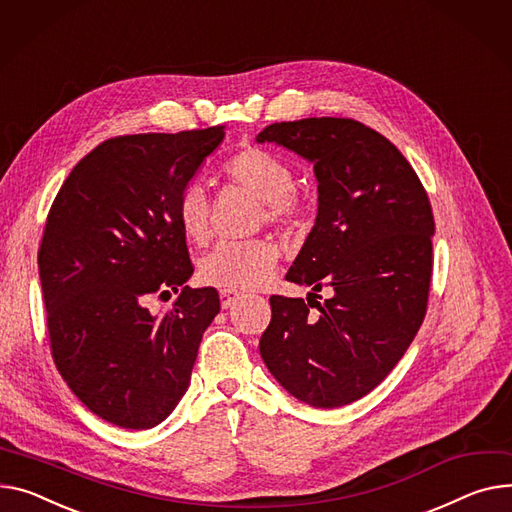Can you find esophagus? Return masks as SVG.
I'll return each mask as SVG.
<instances>
[{"label": "esophagus", "mask_w": 512, "mask_h": 512, "mask_svg": "<svg viewBox=\"0 0 512 512\" xmlns=\"http://www.w3.org/2000/svg\"><path fill=\"white\" fill-rule=\"evenodd\" d=\"M241 298H243V294L236 292V290H220V304H222V309H230V306L236 304Z\"/></svg>", "instance_id": "1"}]
</instances>
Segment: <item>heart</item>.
Instances as JSON below:
<instances>
[{"mask_svg": "<svg viewBox=\"0 0 512 512\" xmlns=\"http://www.w3.org/2000/svg\"><path fill=\"white\" fill-rule=\"evenodd\" d=\"M226 175L263 199V218L271 224L290 222L300 201L294 191L290 166L276 154L263 148H245L234 154L226 166ZM177 222L189 243H203L208 238V195L197 181L187 183L177 197ZM280 249L257 238L243 243L218 245L199 265V278L222 290H255L274 276Z\"/></svg>", "mask_w": 512, "mask_h": 512, "instance_id": "1", "label": "heart"}]
</instances>
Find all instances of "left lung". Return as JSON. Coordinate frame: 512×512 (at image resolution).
Masks as SVG:
<instances>
[{"label": "left lung", "mask_w": 512, "mask_h": 512, "mask_svg": "<svg viewBox=\"0 0 512 512\" xmlns=\"http://www.w3.org/2000/svg\"><path fill=\"white\" fill-rule=\"evenodd\" d=\"M276 142L315 164L319 210L286 280L309 298L271 296L259 352L276 381L313 407H342L377 387L424 321L434 216L405 156L354 119L267 125ZM329 287L323 303L314 292ZM321 298V296H319Z\"/></svg>", "instance_id": "obj_1"}]
</instances>
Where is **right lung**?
I'll use <instances>...</instances> for the list:
<instances>
[{"label":"right lung","instance_id":"obj_1","mask_svg":"<svg viewBox=\"0 0 512 512\" xmlns=\"http://www.w3.org/2000/svg\"><path fill=\"white\" fill-rule=\"evenodd\" d=\"M224 140V125L119 135L86 154L61 185L39 249L55 366L92 414L148 430L185 395L214 288H189L177 197ZM183 285L182 289L180 286ZM182 289L152 316L145 300Z\"/></svg>","mask_w":512,"mask_h":512}]
</instances>
